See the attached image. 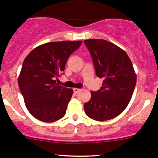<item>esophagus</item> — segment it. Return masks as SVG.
Listing matches in <instances>:
<instances>
[{
	"label": "esophagus",
	"instance_id": "obj_1",
	"mask_svg": "<svg viewBox=\"0 0 158 158\" xmlns=\"http://www.w3.org/2000/svg\"><path fill=\"white\" fill-rule=\"evenodd\" d=\"M81 89H77V88H74L73 89V92L75 93V94H77V93H79V92H80Z\"/></svg>",
	"mask_w": 158,
	"mask_h": 158
}]
</instances>
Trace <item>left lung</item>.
Masks as SVG:
<instances>
[{"mask_svg":"<svg viewBox=\"0 0 158 158\" xmlns=\"http://www.w3.org/2000/svg\"><path fill=\"white\" fill-rule=\"evenodd\" d=\"M85 44L92 55L95 73L103 79L97 92H91L90 101L84 104L85 114L98 121L119 115L132 98L136 74L127 53L104 39H87Z\"/></svg>","mask_w":158,"mask_h":158,"instance_id":"obj_1","label":"left lung"}]
</instances>
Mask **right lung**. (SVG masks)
Masks as SVG:
<instances>
[{"label": "right lung", "instance_id": "add662e5", "mask_svg": "<svg viewBox=\"0 0 158 158\" xmlns=\"http://www.w3.org/2000/svg\"><path fill=\"white\" fill-rule=\"evenodd\" d=\"M82 41H54L35 48L25 58L18 85L29 112L36 119L52 123L66 114L73 91L58 85L55 79L65 69L71 54Z\"/></svg>", "mask_w": 158, "mask_h": 158}]
</instances>
